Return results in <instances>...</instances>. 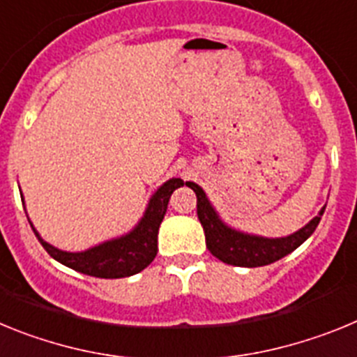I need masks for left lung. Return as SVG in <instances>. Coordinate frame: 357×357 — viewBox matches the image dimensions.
<instances>
[{
  "mask_svg": "<svg viewBox=\"0 0 357 357\" xmlns=\"http://www.w3.org/2000/svg\"><path fill=\"white\" fill-rule=\"evenodd\" d=\"M185 185L193 189L197 195V214L204 227V232H206L207 248L214 257L227 264H232V266L255 268L282 259L284 255L291 254L313 234L320 223L321 214L326 211V207H321L318 216H314L307 225L286 238H263V236L239 232L223 223L222 218L218 216L216 209L211 206L204 189L195 182H185Z\"/></svg>",
  "mask_w": 357,
  "mask_h": 357,
  "instance_id": "1",
  "label": "left lung"
}]
</instances>
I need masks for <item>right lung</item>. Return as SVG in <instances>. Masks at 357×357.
I'll list each match as a JSON object with an SVG mask.
<instances>
[{
	"label": "right lung",
	"instance_id": "obj_1",
	"mask_svg": "<svg viewBox=\"0 0 357 357\" xmlns=\"http://www.w3.org/2000/svg\"><path fill=\"white\" fill-rule=\"evenodd\" d=\"M184 185L181 178H169L157 189L153 197L148 202L141 222L121 238L96 245L84 252H64L55 248L53 245L44 241L31 225L37 239L44 247V250L52 255L53 259L62 263L64 266L73 268L77 272L85 273L100 279H121L139 273L148 266L157 255V234H159L160 222L168 209V202L176 188ZM21 200H24L21 197Z\"/></svg>",
	"mask_w": 357,
	"mask_h": 357
}]
</instances>
